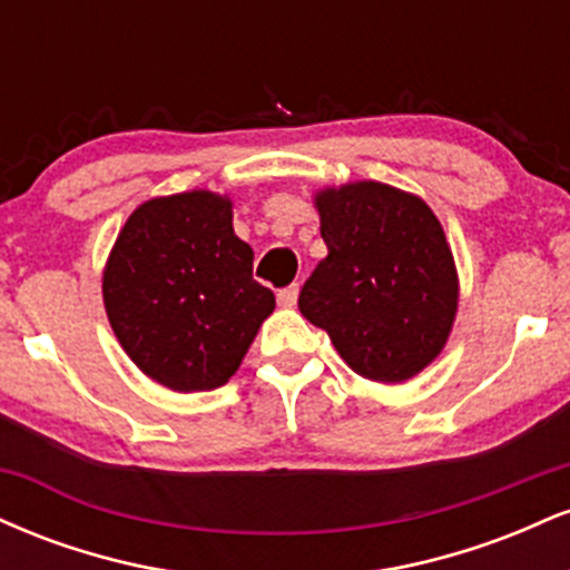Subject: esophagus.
Masks as SVG:
<instances>
[{
  "label": "esophagus",
  "instance_id": "1",
  "mask_svg": "<svg viewBox=\"0 0 570 570\" xmlns=\"http://www.w3.org/2000/svg\"><path fill=\"white\" fill-rule=\"evenodd\" d=\"M297 297H299V286H297V284L286 286V289L278 292V305L294 307V305H297Z\"/></svg>",
  "mask_w": 570,
  "mask_h": 570
}]
</instances>
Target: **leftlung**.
I'll return each instance as SVG.
<instances>
[{
	"label": "left lung",
	"instance_id": "obj_1",
	"mask_svg": "<svg viewBox=\"0 0 570 570\" xmlns=\"http://www.w3.org/2000/svg\"><path fill=\"white\" fill-rule=\"evenodd\" d=\"M330 254L299 292V313L343 362L377 383H404L448 345L458 313L453 252L426 200L383 181L318 189Z\"/></svg>",
	"mask_w": 570,
	"mask_h": 570
}]
</instances>
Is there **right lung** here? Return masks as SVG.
Here are the masks:
<instances>
[{
	"label": "right lung",
	"mask_w": 570,
	"mask_h": 570,
	"mask_svg": "<svg viewBox=\"0 0 570 570\" xmlns=\"http://www.w3.org/2000/svg\"><path fill=\"white\" fill-rule=\"evenodd\" d=\"M252 263L227 195L189 189L144 200L117 233L101 278L117 343L166 389H219L276 307Z\"/></svg>",
	"instance_id": "obj_1"
}]
</instances>
